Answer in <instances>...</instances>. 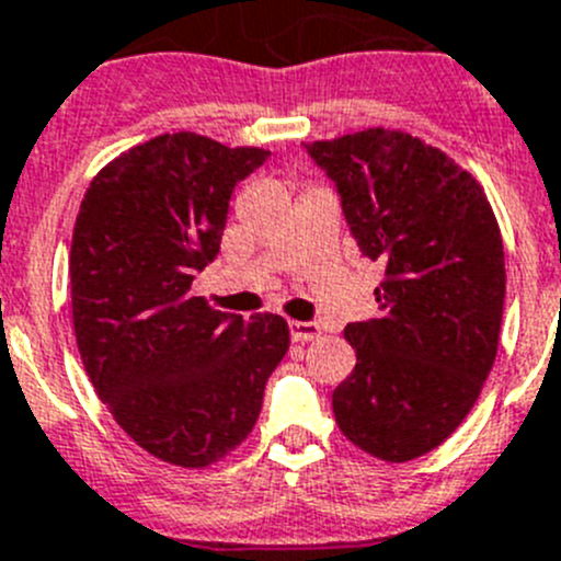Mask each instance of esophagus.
<instances>
[{
    "label": "esophagus",
    "mask_w": 561,
    "mask_h": 561,
    "mask_svg": "<svg viewBox=\"0 0 561 561\" xmlns=\"http://www.w3.org/2000/svg\"><path fill=\"white\" fill-rule=\"evenodd\" d=\"M289 330H291V339L300 341V344H306V341H313L322 335V328H319L317 322H291Z\"/></svg>",
    "instance_id": "34e87169"
}]
</instances>
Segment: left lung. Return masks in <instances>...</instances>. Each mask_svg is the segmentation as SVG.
<instances>
[{
  "label": "left lung",
  "mask_w": 561,
  "mask_h": 561,
  "mask_svg": "<svg viewBox=\"0 0 561 561\" xmlns=\"http://www.w3.org/2000/svg\"><path fill=\"white\" fill-rule=\"evenodd\" d=\"M335 181L346 222L386 277L380 317L346 324L357 355L333 391L341 435L410 462L437 449L482 393L499 352L504 242L482 184L402 129L302 142Z\"/></svg>",
  "instance_id": "left-lung-1"
}]
</instances>
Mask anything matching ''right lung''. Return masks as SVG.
<instances>
[{"instance_id": "add662e5", "label": "right lung", "mask_w": 561, "mask_h": 561, "mask_svg": "<svg viewBox=\"0 0 561 561\" xmlns=\"http://www.w3.org/2000/svg\"><path fill=\"white\" fill-rule=\"evenodd\" d=\"M266 157L159 135L104 164L79 206L68 275L84 371L117 426L170 466L209 468L242 446L289 350L284 317L244 322L192 295L220 253L233 186Z\"/></svg>"}]
</instances>
